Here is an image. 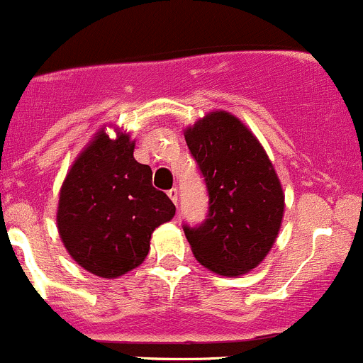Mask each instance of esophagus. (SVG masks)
<instances>
[{
    "mask_svg": "<svg viewBox=\"0 0 363 363\" xmlns=\"http://www.w3.org/2000/svg\"><path fill=\"white\" fill-rule=\"evenodd\" d=\"M167 196H169V199L173 201L174 204H178V201H180V194H178V189L167 190Z\"/></svg>",
    "mask_w": 363,
    "mask_h": 363,
    "instance_id": "1",
    "label": "esophagus"
}]
</instances>
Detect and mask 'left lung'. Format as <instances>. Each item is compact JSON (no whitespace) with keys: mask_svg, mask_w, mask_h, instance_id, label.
I'll return each mask as SVG.
<instances>
[{"mask_svg":"<svg viewBox=\"0 0 363 363\" xmlns=\"http://www.w3.org/2000/svg\"><path fill=\"white\" fill-rule=\"evenodd\" d=\"M185 141L210 197L203 224L183 225L190 249L215 274H247L267 257L281 229L284 192L277 173L256 135L225 111L186 127Z\"/></svg>","mask_w":363,"mask_h":363,"instance_id":"obj_1","label":"left lung"}]
</instances>
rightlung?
<instances>
[{
  "mask_svg": "<svg viewBox=\"0 0 363 363\" xmlns=\"http://www.w3.org/2000/svg\"><path fill=\"white\" fill-rule=\"evenodd\" d=\"M130 135L99 130L79 153L60 190V238L89 274L116 279L145 261L155 228L174 217L173 201L134 159Z\"/></svg>",
  "mask_w": 363,
  "mask_h": 363,
  "instance_id": "1",
  "label": "right lung"
}]
</instances>
